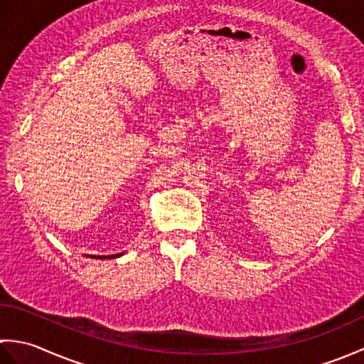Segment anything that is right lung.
I'll list each match as a JSON object with an SVG mask.
<instances>
[{
    "label": "right lung",
    "instance_id": "1",
    "mask_svg": "<svg viewBox=\"0 0 364 364\" xmlns=\"http://www.w3.org/2000/svg\"><path fill=\"white\" fill-rule=\"evenodd\" d=\"M117 257H120V255H111V257H92V258H98V259H106V258H117Z\"/></svg>",
    "mask_w": 364,
    "mask_h": 364
}]
</instances>
